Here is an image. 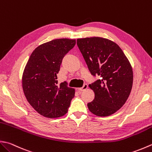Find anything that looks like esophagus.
<instances>
[{
    "label": "esophagus",
    "instance_id": "obj_1",
    "mask_svg": "<svg viewBox=\"0 0 152 152\" xmlns=\"http://www.w3.org/2000/svg\"><path fill=\"white\" fill-rule=\"evenodd\" d=\"M88 88V84H85L84 86H83V87H82V88H78V91H84V90H86V89H87Z\"/></svg>",
    "mask_w": 152,
    "mask_h": 152
}]
</instances>
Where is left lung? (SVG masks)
I'll use <instances>...</instances> for the list:
<instances>
[{"mask_svg":"<svg viewBox=\"0 0 152 152\" xmlns=\"http://www.w3.org/2000/svg\"><path fill=\"white\" fill-rule=\"evenodd\" d=\"M77 45L91 74L101 78L89 85L95 94L94 99L88 103L89 110L99 117L115 113L125 103L131 91V64L120 47L107 39H78Z\"/></svg>","mask_w":152,"mask_h":152,"instance_id":"1","label":"left lung"}]
</instances>
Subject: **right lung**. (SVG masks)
Here are the masks:
<instances>
[{
	"instance_id": "obj_1",
	"label": "right lung",
	"mask_w": 152,
	"mask_h": 152,
	"mask_svg": "<svg viewBox=\"0 0 152 152\" xmlns=\"http://www.w3.org/2000/svg\"><path fill=\"white\" fill-rule=\"evenodd\" d=\"M76 44L75 39H56L32 52L22 75V88L29 103L41 115L58 118L68 112L75 90L67 82L58 84L62 58Z\"/></svg>"
}]
</instances>
